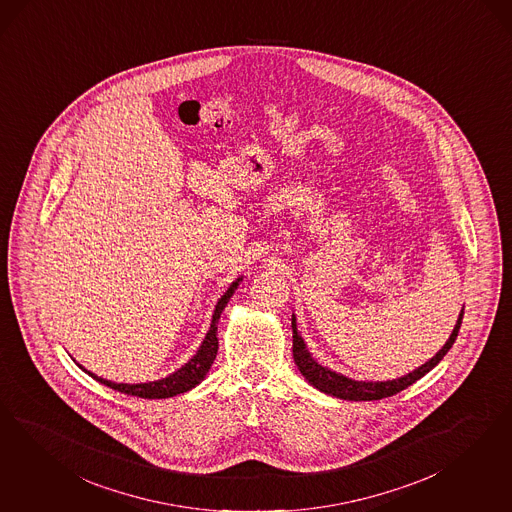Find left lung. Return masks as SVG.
Wrapping results in <instances>:
<instances>
[{
	"mask_svg": "<svg viewBox=\"0 0 512 512\" xmlns=\"http://www.w3.org/2000/svg\"><path fill=\"white\" fill-rule=\"evenodd\" d=\"M463 320V309L458 320H456V326L450 333L448 341H446L443 348L426 363H422L420 367H416L411 373L399 377V379L392 380H354L348 379L341 373H335L331 371L330 367H324L320 363L316 362L313 358V354L309 352V348L305 345L303 337L299 335L296 324V314H292V331H294V362H296L299 373L305 377V380L314 386L316 390L328 394V396L339 397V399H347V401H375V399H382V397H390L405 390L407 386L414 384L416 380L422 379L426 373H429L437 363L441 362L445 358L446 352L452 348L456 337H458V331L462 326Z\"/></svg>",
	"mask_w": 512,
	"mask_h": 512,
	"instance_id": "8db88e82",
	"label": "left lung"
}]
</instances>
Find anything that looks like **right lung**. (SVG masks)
Returning a JSON list of instances; mask_svg holds the SVG:
<instances>
[{"label":"right lung","instance_id":"right-lung-1","mask_svg":"<svg viewBox=\"0 0 512 512\" xmlns=\"http://www.w3.org/2000/svg\"><path fill=\"white\" fill-rule=\"evenodd\" d=\"M243 277H239L237 281L230 284V288L224 292V296H220L218 303L215 305L213 311V318H211V326L209 331L205 333L203 343L199 345L198 352L179 367L177 371H173L171 375H167L164 379L149 380V382H137V384H124V382H113V380L101 379L98 375L86 371L83 365H79L84 373H88L92 379L98 380L101 384L113 388L120 394H128V396L143 397V399H165V397L179 396L184 394L192 388H196L201 380L207 377L211 365L215 362L216 352H218V337H216V330H218V320L220 314L226 309L230 297L235 294L237 286L241 284Z\"/></svg>","mask_w":512,"mask_h":512}]
</instances>
